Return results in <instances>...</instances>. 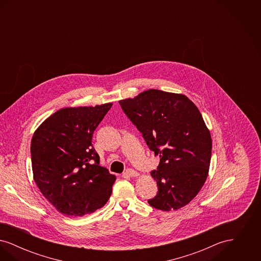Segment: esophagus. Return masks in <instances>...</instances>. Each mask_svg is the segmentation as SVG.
Instances as JSON below:
<instances>
[{
	"label": "esophagus",
	"instance_id": "esophagus-1",
	"mask_svg": "<svg viewBox=\"0 0 261 261\" xmlns=\"http://www.w3.org/2000/svg\"><path fill=\"white\" fill-rule=\"evenodd\" d=\"M123 175L127 176V177H137V176H139V173L135 171L134 169H127Z\"/></svg>",
	"mask_w": 261,
	"mask_h": 261
}]
</instances>
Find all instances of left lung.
<instances>
[{
	"label": "left lung",
	"mask_w": 261,
	"mask_h": 261,
	"mask_svg": "<svg viewBox=\"0 0 261 261\" xmlns=\"http://www.w3.org/2000/svg\"><path fill=\"white\" fill-rule=\"evenodd\" d=\"M119 103L161 158L150 172L159 191L149 205L164 211L185 206L203 186L211 164V133L199 109L185 95L154 89Z\"/></svg>",
	"instance_id": "1"
}]
</instances>
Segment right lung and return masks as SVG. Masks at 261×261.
<instances>
[{"mask_svg": "<svg viewBox=\"0 0 261 261\" xmlns=\"http://www.w3.org/2000/svg\"><path fill=\"white\" fill-rule=\"evenodd\" d=\"M112 103L64 108L53 113L31 140L35 183L62 214L83 216L110 199L115 176L99 165L93 133Z\"/></svg>", "mask_w": 261, "mask_h": 261, "instance_id": "obj_1", "label": "right lung"}]
</instances>
